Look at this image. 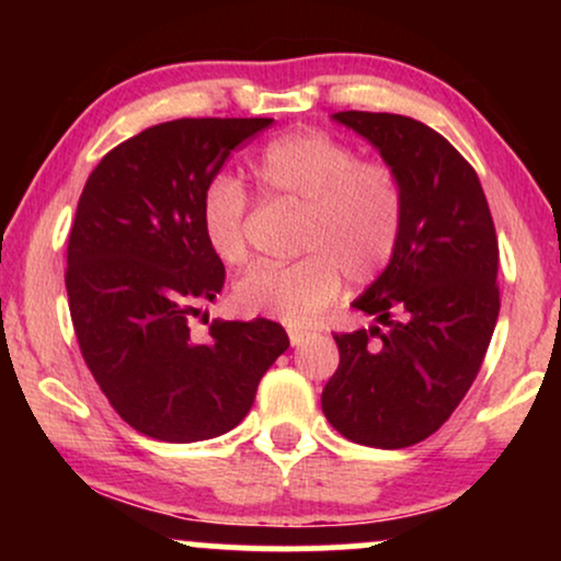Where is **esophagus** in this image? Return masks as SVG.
Returning <instances> with one entry per match:
<instances>
[{"instance_id":"esophagus-1","label":"esophagus","mask_w":561,"mask_h":561,"mask_svg":"<svg viewBox=\"0 0 561 561\" xmlns=\"http://www.w3.org/2000/svg\"><path fill=\"white\" fill-rule=\"evenodd\" d=\"M287 334H289V343H293V347L302 345V343H306L308 337H311V332H306V330H298V327H289Z\"/></svg>"}]
</instances>
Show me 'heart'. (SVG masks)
<instances>
[{"mask_svg": "<svg viewBox=\"0 0 561 561\" xmlns=\"http://www.w3.org/2000/svg\"><path fill=\"white\" fill-rule=\"evenodd\" d=\"M261 195L298 205L293 263H259L240 276L234 300L244 313L308 324L337 298L343 276L362 287L385 274L405 221L401 173L385 160H362L356 147L319 131L272 139L250 160ZM250 195L218 171L199 192L205 242L229 266L248 259Z\"/></svg>", "mask_w": 561, "mask_h": 561, "instance_id": "1", "label": "heart"}]
</instances>
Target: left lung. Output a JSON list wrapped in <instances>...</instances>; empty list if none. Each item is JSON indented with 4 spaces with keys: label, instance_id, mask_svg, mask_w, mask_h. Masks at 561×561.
<instances>
[{
    "label": "left lung",
    "instance_id": "8db88e82",
    "mask_svg": "<svg viewBox=\"0 0 561 561\" xmlns=\"http://www.w3.org/2000/svg\"><path fill=\"white\" fill-rule=\"evenodd\" d=\"M332 118L401 173L405 221L390 266L353 300L377 324L334 334L340 366L321 409L347 440L405 448L433 435L478 377L501 308L499 240L478 173L446 137L392 113Z\"/></svg>",
    "mask_w": 561,
    "mask_h": 561
}]
</instances>
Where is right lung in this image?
<instances>
[{
	"label": "right lung",
	"mask_w": 561,
	"mask_h": 561,
	"mask_svg": "<svg viewBox=\"0 0 561 561\" xmlns=\"http://www.w3.org/2000/svg\"><path fill=\"white\" fill-rule=\"evenodd\" d=\"M274 118H179L121 141L89 173L68 237L66 289L81 356L126 424L165 443L229 433L289 347L268 319L190 317L221 293L224 263L199 227V192Z\"/></svg>",
	"instance_id": "1"
}]
</instances>
